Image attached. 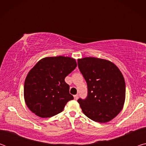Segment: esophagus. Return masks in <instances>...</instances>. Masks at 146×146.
Wrapping results in <instances>:
<instances>
[{"label": "esophagus", "instance_id": "obj_1", "mask_svg": "<svg viewBox=\"0 0 146 146\" xmlns=\"http://www.w3.org/2000/svg\"><path fill=\"white\" fill-rule=\"evenodd\" d=\"M73 97H74V99H75V100H78V95H74Z\"/></svg>", "mask_w": 146, "mask_h": 146}]
</instances>
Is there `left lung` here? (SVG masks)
Returning a JSON list of instances; mask_svg holds the SVG:
<instances>
[{
	"instance_id": "1",
	"label": "left lung",
	"mask_w": 146,
	"mask_h": 146,
	"mask_svg": "<svg viewBox=\"0 0 146 146\" xmlns=\"http://www.w3.org/2000/svg\"><path fill=\"white\" fill-rule=\"evenodd\" d=\"M78 66L88 90V97L78 100L83 113L95 122H110L124 105L125 84L122 73L114 63L106 59L78 58Z\"/></svg>"
}]
</instances>
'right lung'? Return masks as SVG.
<instances>
[{
  "label": "right lung",
  "instance_id": "1",
  "mask_svg": "<svg viewBox=\"0 0 146 146\" xmlns=\"http://www.w3.org/2000/svg\"><path fill=\"white\" fill-rule=\"evenodd\" d=\"M76 65L75 59L69 56L40 59L29 71L24 82V97L29 110L41 118L62 111L68 101L74 98L64 79Z\"/></svg>",
  "mask_w": 146,
  "mask_h": 146
}]
</instances>
